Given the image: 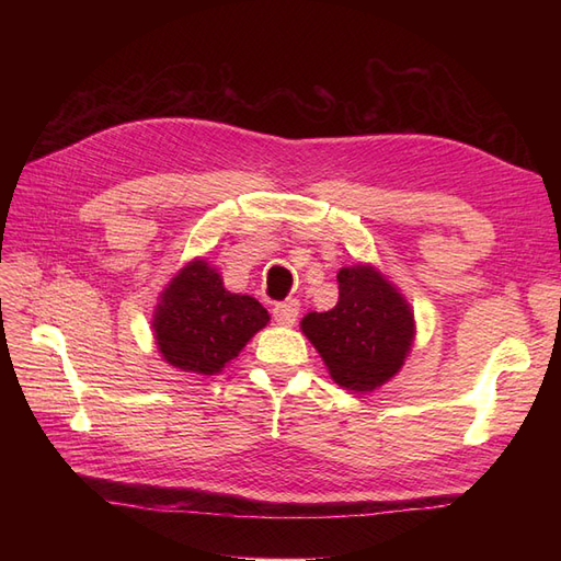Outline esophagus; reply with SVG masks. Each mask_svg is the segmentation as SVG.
I'll return each instance as SVG.
<instances>
[{
  "mask_svg": "<svg viewBox=\"0 0 561 561\" xmlns=\"http://www.w3.org/2000/svg\"><path fill=\"white\" fill-rule=\"evenodd\" d=\"M297 316H299V301L297 299L283 301V304H276V307H274V320L278 322V325H295Z\"/></svg>",
  "mask_w": 561,
  "mask_h": 561,
  "instance_id": "esophagus-1",
  "label": "esophagus"
}]
</instances>
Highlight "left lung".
Here are the masks:
<instances>
[{"label":"left lung","mask_w":561,"mask_h":561,"mask_svg":"<svg viewBox=\"0 0 561 561\" xmlns=\"http://www.w3.org/2000/svg\"><path fill=\"white\" fill-rule=\"evenodd\" d=\"M336 283V307L307 313L299 328L334 383L353 393H371L393 379L412 353L414 311L375 264L342 266Z\"/></svg>","instance_id":"obj_1"}]
</instances>
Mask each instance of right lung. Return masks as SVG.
Returning a JSON list of instances; mask_svg holds the SVG:
<instances>
[{"label":"right lung","instance_id":"add662e5","mask_svg":"<svg viewBox=\"0 0 561 561\" xmlns=\"http://www.w3.org/2000/svg\"><path fill=\"white\" fill-rule=\"evenodd\" d=\"M268 320L257 299L229 293L219 271L194 257L161 290L151 332L168 365L215 377Z\"/></svg>","mask_w":561,"mask_h":561}]
</instances>
